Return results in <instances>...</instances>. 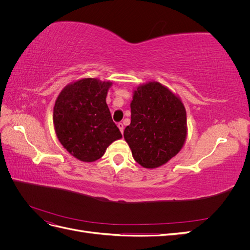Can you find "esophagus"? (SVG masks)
Masks as SVG:
<instances>
[{
    "label": "esophagus",
    "instance_id": "34e87169",
    "mask_svg": "<svg viewBox=\"0 0 250 250\" xmlns=\"http://www.w3.org/2000/svg\"><path fill=\"white\" fill-rule=\"evenodd\" d=\"M118 127H119V129H120V131L123 133V131H124V125H123L122 123H119V124H118Z\"/></svg>",
    "mask_w": 250,
    "mask_h": 250
}]
</instances>
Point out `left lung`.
I'll return each instance as SVG.
<instances>
[{
    "label": "left lung",
    "mask_w": 250,
    "mask_h": 250,
    "mask_svg": "<svg viewBox=\"0 0 250 250\" xmlns=\"http://www.w3.org/2000/svg\"><path fill=\"white\" fill-rule=\"evenodd\" d=\"M130 108L124 139L134 161L147 169L168 163L187 140V112L180 98L160 82L150 81L133 90Z\"/></svg>",
    "instance_id": "1"
}]
</instances>
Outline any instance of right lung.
Segmentation results:
<instances>
[{
	"label": "right lung",
	"mask_w": 250,
	"mask_h": 250,
	"mask_svg": "<svg viewBox=\"0 0 250 250\" xmlns=\"http://www.w3.org/2000/svg\"><path fill=\"white\" fill-rule=\"evenodd\" d=\"M110 81L83 78L67 84L55 101L53 123L60 144L77 160L93 163L122 138L113 123L106 96Z\"/></svg>",
	"instance_id": "add662e5"
}]
</instances>
